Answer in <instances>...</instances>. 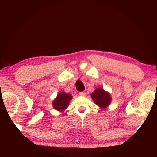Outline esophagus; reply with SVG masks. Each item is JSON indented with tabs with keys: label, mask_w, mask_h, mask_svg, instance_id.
<instances>
[{
	"label": "esophagus",
	"mask_w": 157,
	"mask_h": 157,
	"mask_svg": "<svg viewBox=\"0 0 157 157\" xmlns=\"http://www.w3.org/2000/svg\"><path fill=\"white\" fill-rule=\"evenodd\" d=\"M79 95L80 96H86V92H79Z\"/></svg>",
	"instance_id": "esophagus-1"
}]
</instances>
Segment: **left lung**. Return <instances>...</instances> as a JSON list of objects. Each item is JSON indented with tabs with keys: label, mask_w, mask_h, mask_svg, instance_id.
Returning <instances> with one entry per match:
<instances>
[{
	"label": "left lung",
	"mask_w": 157,
	"mask_h": 157,
	"mask_svg": "<svg viewBox=\"0 0 157 157\" xmlns=\"http://www.w3.org/2000/svg\"><path fill=\"white\" fill-rule=\"evenodd\" d=\"M91 98L94 103L101 109L106 108L111 101L110 94L105 92L102 88L95 90L94 92L91 94Z\"/></svg>",
	"instance_id": "8db88e82"
}]
</instances>
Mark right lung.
<instances>
[{
  "mask_svg": "<svg viewBox=\"0 0 157 157\" xmlns=\"http://www.w3.org/2000/svg\"><path fill=\"white\" fill-rule=\"evenodd\" d=\"M71 99H72V96L70 94L61 92L55 98L52 105L56 110L63 111L69 106Z\"/></svg>",
  "mask_w": 157,
  "mask_h": 157,
  "instance_id": "obj_1",
  "label": "right lung"
}]
</instances>
